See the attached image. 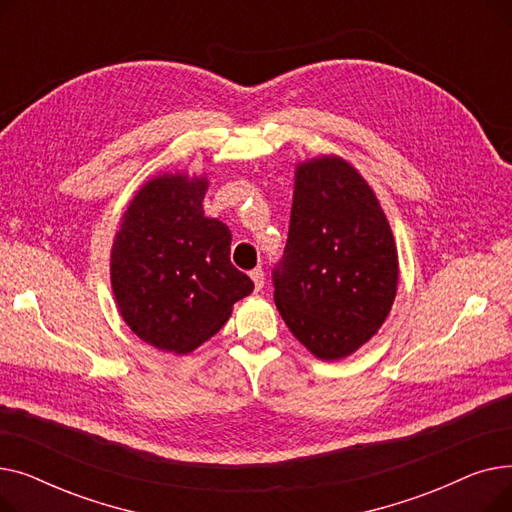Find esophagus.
I'll return each mask as SVG.
<instances>
[{
  "mask_svg": "<svg viewBox=\"0 0 512 512\" xmlns=\"http://www.w3.org/2000/svg\"><path fill=\"white\" fill-rule=\"evenodd\" d=\"M251 280H253V284H255V290H261V288H263L265 278H263V270H261V267H257V270L251 272Z\"/></svg>",
  "mask_w": 512,
  "mask_h": 512,
  "instance_id": "1",
  "label": "esophagus"
}]
</instances>
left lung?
Returning <instances> with one entry per match:
<instances>
[{
  "instance_id": "8db88e82",
  "label": "left lung",
  "mask_w": 512,
  "mask_h": 512,
  "mask_svg": "<svg viewBox=\"0 0 512 512\" xmlns=\"http://www.w3.org/2000/svg\"><path fill=\"white\" fill-rule=\"evenodd\" d=\"M272 280L288 330L324 361L355 353L386 321L398 286L394 236L371 186L342 157L297 166Z\"/></svg>"
}]
</instances>
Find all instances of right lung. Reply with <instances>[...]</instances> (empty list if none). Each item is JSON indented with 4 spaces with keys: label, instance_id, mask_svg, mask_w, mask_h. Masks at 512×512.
<instances>
[{
    "label": "right lung",
    "instance_id": "1",
    "mask_svg": "<svg viewBox=\"0 0 512 512\" xmlns=\"http://www.w3.org/2000/svg\"><path fill=\"white\" fill-rule=\"evenodd\" d=\"M207 178L161 174L134 195L112 247V288L128 328L159 351L186 355L253 292L230 263L232 234L205 218Z\"/></svg>",
    "mask_w": 512,
    "mask_h": 512
}]
</instances>
